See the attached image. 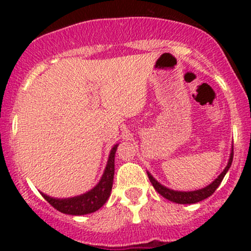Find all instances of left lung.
<instances>
[{
    "label": "left lung",
    "instance_id": "1",
    "mask_svg": "<svg viewBox=\"0 0 251 251\" xmlns=\"http://www.w3.org/2000/svg\"><path fill=\"white\" fill-rule=\"evenodd\" d=\"M232 160H233V147H232L231 154H229V159H228V163H227V166L225 168V170L217 176V178H215V181H212L209 186L204 187V188L201 189H197V191H191V192L174 191V189H170L168 188V187L163 186L161 183H159V182L156 181V179L154 178L148 171H147V174H148L149 179H151V184H153V187L155 188V191L158 192L160 196H163L164 198H166L168 201H174V203H177V204H194V203H198V201H204V199H206L207 197H210L215 191H216V188L220 186L222 179H224L225 175L227 174V171H228L229 168H231Z\"/></svg>",
    "mask_w": 251,
    "mask_h": 251
}]
</instances>
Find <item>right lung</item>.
<instances>
[{
	"mask_svg": "<svg viewBox=\"0 0 251 251\" xmlns=\"http://www.w3.org/2000/svg\"><path fill=\"white\" fill-rule=\"evenodd\" d=\"M118 146L119 144H115L111 148L104 173L100 177V182L91 191L80 194V196L72 197V198L62 199L53 198V197L41 193L44 198L54 209L63 212V214L80 216V215H86L97 211L98 209H100L105 204V201H108L110 196L111 187H113L114 170H115L114 169V160H115V153Z\"/></svg>",
	"mask_w": 251,
	"mask_h": 251,
	"instance_id": "right-lung-1",
	"label": "right lung"
}]
</instances>
